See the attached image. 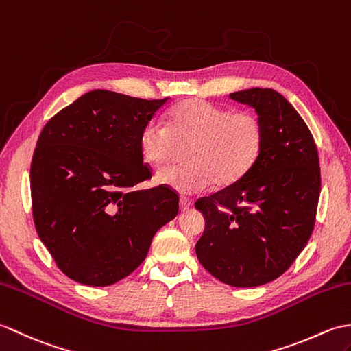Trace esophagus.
I'll return each instance as SVG.
<instances>
[{"label":"esophagus","instance_id":"1","mask_svg":"<svg viewBox=\"0 0 351 351\" xmlns=\"http://www.w3.org/2000/svg\"><path fill=\"white\" fill-rule=\"evenodd\" d=\"M191 206H192V199L186 198V197L180 198V210H182V212H186V210H189Z\"/></svg>","mask_w":351,"mask_h":351}]
</instances>
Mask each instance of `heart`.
<instances>
[{
    "label": "heart",
    "mask_w": 351,
    "mask_h": 351,
    "mask_svg": "<svg viewBox=\"0 0 351 351\" xmlns=\"http://www.w3.org/2000/svg\"><path fill=\"white\" fill-rule=\"evenodd\" d=\"M263 128L251 112H232L201 99H188L169 110L165 128L145 124L139 134V153L150 167L160 168L186 149L183 167L159 171L156 183L178 193L230 188L258 158Z\"/></svg>",
    "instance_id": "obj_1"
}]
</instances>
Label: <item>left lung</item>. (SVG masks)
Returning a JSON list of instances; mask_svg holds the SVG:
<instances>
[{
    "label": "left lung",
    "instance_id": "8db88e82",
    "mask_svg": "<svg viewBox=\"0 0 351 351\" xmlns=\"http://www.w3.org/2000/svg\"><path fill=\"white\" fill-rule=\"evenodd\" d=\"M230 97L254 108L263 145L237 183L195 202L206 221L195 252L221 282L258 287L281 276L306 246L320 198V165L313 135L282 95L256 87Z\"/></svg>",
    "mask_w": 351,
    "mask_h": 351
}]
</instances>
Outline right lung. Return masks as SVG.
Returning a JSON list of instances; mask_svg holds the SVG:
<instances>
[{
  "instance_id": "obj_1",
  "label": "right lung",
  "mask_w": 351,
  "mask_h": 351,
  "mask_svg": "<svg viewBox=\"0 0 351 351\" xmlns=\"http://www.w3.org/2000/svg\"><path fill=\"white\" fill-rule=\"evenodd\" d=\"M168 99L93 90L52 117L38 136L29 171L36 230L73 281L119 282L177 216L174 191L134 189L152 177L139 134Z\"/></svg>"
}]
</instances>
